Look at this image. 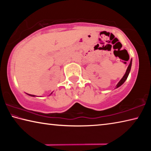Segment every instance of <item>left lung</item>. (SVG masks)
I'll return each instance as SVG.
<instances>
[{
	"mask_svg": "<svg viewBox=\"0 0 151 151\" xmlns=\"http://www.w3.org/2000/svg\"><path fill=\"white\" fill-rule=\"evenodd\" d=\"M131 65H132V59H131V62H130L129 65V66H128V68H127V71H126V73H125L124 75L123 76V77H122V78H121V80L119 81V83L118 84H117V85H116V88H118V87H119L120 86H121V85H122V84H123V83H124L125 81L127 80V77H128V76H129V75L130 71H131Z\"/></svg>",
	"mask_w": 151,
	"mask_h": 151,
	"instance_id": "1",
	"label": "left lung"
}]
</instances>
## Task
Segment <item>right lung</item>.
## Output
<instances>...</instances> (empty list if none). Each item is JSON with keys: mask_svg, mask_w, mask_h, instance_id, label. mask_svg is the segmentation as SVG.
Wrapping results in <instances>:
<instances>
[{"mask_svg": "<svg viewBox=\"0 0 151 151\" xmlns=\"http://www.w3.org/2000/svg\"><path fill=\"white\" fill-rule=\"evenodd\" d=\"M29 95H30V96H35V95H32V94H29Z\"/></svg>", "mask_w": 151, "mask_h": 151, "instance_id": "1", "label": "right lung"}]
</instances>
